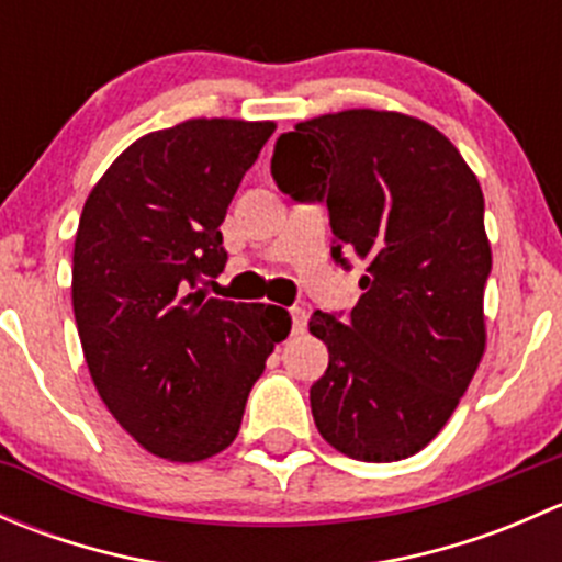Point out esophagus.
<instances>
[{
  "label": "esophagus",
  "instance_id": "1",
  "mask_svg": "<svg viewBox=\"0 0 562 562\" xmlns=\"http://www.w3.org/2000/svg\"><path fill=\"white\" fill-rule=\"evenodd\" d=\"M291 321H293V331L302 334L304 328H307V310L291 307Z\"/></svg>",
  "mask_w": 562,
  "mask_h": 562
}]
</instances>
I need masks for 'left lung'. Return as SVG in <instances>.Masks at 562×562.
Returning a JSON list of instances; mask_svg holds the SVG:
<instances>
[{"label":"left lung","instance_id":"obj_1","mask_svg":"<svg viewBox=\"0 0 562 562\" xmlns=\"http://www.w3.org/2000/svg\"><path fill=\"white\" fill-rule=\"evenodd\" d=\"M271 176L293 201L326 203L339 266L345 252L367 260L350 315L310 317L328 348L310 389L317 432L361 462L413 457L484 356L492 249L479 179L432 124L372 108L282 133Z\"/></svg>","mask_w":562,"mask_h":562}]
</instances>
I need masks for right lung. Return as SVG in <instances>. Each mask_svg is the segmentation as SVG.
I'll list each match as a JSON object with an SVG mask.
<instances>
[{
  "mask_svg": "<svg viewBox=\"0 0 562 562\" xmlns=\"http://www.w3.org/2000/svg\"><path fill=\"white\" fill-rule=\"evenodd\" d=\"M274 122L187 119L130 144L83 203L72 313L89 375L146 451L201 462L239 435L249 389L291 331L271 304L209 299L223 225Z\"/></svg>",
  "mask_w": 562,
  "mask_h": 562,
  "instance_id": "1",
  "label": "right lung"
}]
</instances>
